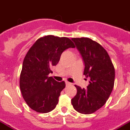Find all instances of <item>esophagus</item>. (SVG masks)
Instances as JSON below:
<instances>
[{"instance_id": "obj_1", "label": "esophagus", "mask_w": 130, "mask_h": 130, "mask_svg": "<svg viewBox=\"0 0 130 130\" xmlns=\"http://www.w3.org/2000/svg\"><path fill=\"white\" fill-rule=\"evenodd\" d=\"M65 84H66L67 86H68V85H71V83H69V82H65Z\"/></svg>"}]
</instances>
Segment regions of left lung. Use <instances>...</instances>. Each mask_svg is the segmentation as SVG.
<instances>
[{"label":"left lung","mask_w":130,"mask_h":130,"mask_svg":"<svg viewBox=\"0 0 130 130\" xmlns=\"http://www.w3.org/2000/svg\"><path fill=\"white\" fill-rule=\"evenodd\" d=\"M72 40L82 54L85 63L83 74L90 81L86 89L75 85L77 94L71 103L83 114L95 112L106 103L114 86L115 69L107 51L88 38H73Z\"/></svg>","instance_id":"obj_1"}]
</instances>
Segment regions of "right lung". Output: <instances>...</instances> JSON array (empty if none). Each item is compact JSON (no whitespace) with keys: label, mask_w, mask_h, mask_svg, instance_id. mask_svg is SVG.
<instances>
[{"label":"right lung","mask_w":130,"mask_h":130,"mask_svg":"<svg viewBox=\"0 0 130 130\" xmlns=\"http://www.w3.org/2000/svg\"><path fill=\"white\" fill-rule=\"evenodd\" d=\"M74 48L67 37L47 35L40 38L29 48L24 59L20 76L22 97L29 106L38 113H48L58 103L65 83L56 82L48 75L67 48Z\"/></svg>","instance_id":"add662e5"}]
</instances>
